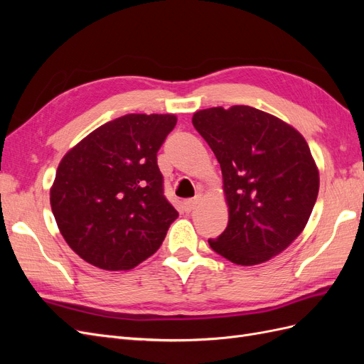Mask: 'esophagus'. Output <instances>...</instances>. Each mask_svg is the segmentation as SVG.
I'll use <instances>...</instances> for the list:
<instances>
[{
	"mask_svg": "<svg viewBox=\"0 0 364 364\" xmlns=\"http://www.w3.org/2000/svg\"><path fill=\"white\" fill-rule=\"evenodd\" d=\"M196 206H197V199L185 200V202H183V211H185V213H191Z\"/></svg>",
	"mask_w": 364,
	"mask_h": 364,
	"instance_id": "1",
	"label": "esophagus"
}]
</instances>
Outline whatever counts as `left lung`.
Segmentation results:
<instances>
[{"instance_id":"1","label":"left lung","mask_w":364,"mask_h":364,"mask_svg":"<svg viewBox=\"0 0 364 364\" xmlns=\"http://www.w3.org/2000/svg\"><path fill=\"white\" fill-rule=\"evenodd\" d=\"M193 126L211 147L223 174L229 222L209 238L214 252L255 266L287 249L314 208L318 171L299 132L250 106L209 107Z\"/></svg>"}]
</instances>
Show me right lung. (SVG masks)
<instances>
[{
    "instance_id": "obj_1",
    "label": "right lung",
    "mask_w": 364,
    "mask_h": 364,
    "mask_svg": "<svg viewBox=\"0 0 364 364\" xmlns=\"http://www.w3.org/2000/svg\"><path fill=\"white\" fill-rule=\"evenodd\" d=\"M174 115L129 114L95 129L59 164L51 209L85 261L130 270L155 253L178 211L164 196L158 150Z\"/></svg>"
}]
</instances>
